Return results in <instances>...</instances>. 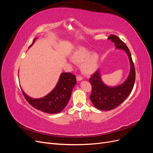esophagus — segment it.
<instances>
[{
	"mask_svg": "<svg viewBox=\"0 0 153 153\" xmlns=\"http://www.w3.org/2000/svg\"><path fill=\"white\" fill-rule=\"evenodd\" d=\"M76 80L77 81H81L83 80V77L81 76H76Z\"/></svg>",
	"mask_w": 153,
	"mask_h": 153,
	"instance_id": "34e87169",
	"label": "esophagus"
}]
</instances>
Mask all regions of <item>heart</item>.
Returning a JSON list of instances; mask_svg holds the SVG:
<instances>
[{
	"instance_id": "obj_1",
	"label": "heart",
	"mask_w": 153,
	"mask_h": 153,
	"mask_svg": "<svg viewBox=\"0 0 153 153\" xmlns=\"http://www.w3.org/2000/svg\"><path fill=\"white\" fill-rule=\"evenodd\" d=\"M72 58L76 63H81V69L85 75H92L99 68L100 55L90 52L86 48L80 47L76 48L72 54Z\"/></svg>"
}]
</instances>
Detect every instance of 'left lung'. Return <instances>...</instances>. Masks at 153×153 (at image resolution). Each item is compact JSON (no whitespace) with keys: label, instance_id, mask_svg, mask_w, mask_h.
I'll list each match as a JSON object with an SVG mask.
<instances>
[{"label":"left lung","instance_id":"obj_1","mask_svg":"<svg viewBox=\"0 0 153 153\" xmlns=\"http://www.w3.org/2000/svg\"><path fill=\"white\" fill-rule=\"evenodd\" d=\"M108 39L114 43L117 49L125 51L130 63V71L128 76L123 84L114 87L108 86L104 84L101 80L99 69L91 76L89 78L92 85L90 99L95 107L101 110H110L121 105L131 93L135 81V66L128 47L115 35H110Z\"/></svg>","mask_w":153,"mask_h":153}]
</instances>
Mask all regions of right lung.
I'll return each mask as SVG.
<instances>
[{
	"instance_id": "add662e5",
	"label": "right lung",
	"mask_w": 153,
	"mask_h": 153,
	"mask_svg": "<svg viewBox=\"0 0 153 153\" xmlns=\"http://www.w3.org/2000/svg\"><path fill=\"white\" fill-rule=\"evenodd\" d=\"M36 38H34L33 45ZM76 84L75 75L71 73H62L60 75L57 85L47 95L41 98H32L27 96L22 89L26 100L36 109L48 114L61 112L67 106L70 99L73 87Z\"/></svg>"
}]
</instances>
